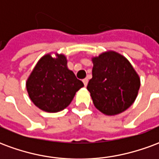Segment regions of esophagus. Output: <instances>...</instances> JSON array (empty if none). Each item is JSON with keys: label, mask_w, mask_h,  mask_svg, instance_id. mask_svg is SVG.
I'll list each match as a JSON object with an SVG mask.
<instances>
[{"label": "esophagus", "mask_w": 159, "mask_h": 159, "mask_svg": "<svg viewBox=\"0 0 159 159\" xmlns=\"http://www.w3.org/2000/svg\"><path fill=\"white\" fill-rule=\"evenodd\" d=\"M83 84H84V86L86 87L87 85H88V83H89V79L88 78H84V79L83 80Z\"/></svg>", "instance_id": "1"}]
</instances>
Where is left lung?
I'll use <instances>...</instances> for the list:
<instances>
[{
	"mask_svg": "<svg viewBox=\"0 0 159 159\" xmlns=\"http://www.w3.org/2000/svg\"><path fill=\"white\" fill-rule=\"evenodd\" d=\"M93 60V77L87 89L93 105L102 113L117 115L127 110L136 99L140 78L128 59L113 51Z\"/></svg>",
	"mask_w": 159,
	"mask_h": 159,
	"instance_id": "left-lung-1",
	"label": "left lung"
}]
</instances>
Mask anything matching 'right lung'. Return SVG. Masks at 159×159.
Wrapping results in <instances>:
<instances>
[{
	"instance_id": "right-lung-1",
	"label": "right lung",
	"mask_w": 159,
	"mask_h": 159,
	"mask_svg": "<svg viewBox=\"0 0 159 159\" xmlns=\"http://www.w3.org/2000/svg\"><path fill=\"white\" fill-rule=\"evenodd\" d=\"M83 83L67 68L66 56L50 54L43 56L37 62L26 82L30 100L41 110L58 112L71 102Z\"/></svg>"
}]
</instances>
